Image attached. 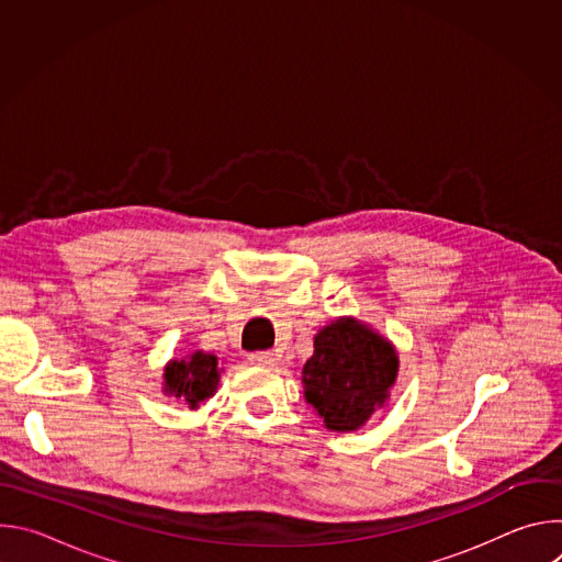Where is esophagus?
<instances>
[{"mask_svg": "<svg viewBox=\"0 0 562 562\" xmlns=\"http://www.w3.org/2000/svg\"><path fill=\"white\" fill-rule=\"evenodd\" d=\"M249 360H251L254 364H262V367H273V364L278 362V358H276L273 351H256V353L249 356Z\"/></svg>", "mask_w": 562, "mask_h": 562, "instance_id": "esophagus-1", "label": "esophagus"}]
</instances>
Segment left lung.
Wrapping results in <instances>:
<instances>
[{
    "label": "left lung",
    "instance_id": "8db88e82",
    "mask_svg": "<svg viewBox=\"0 0 562 562\" xmlns=\"http://www.w3.org/2000/svg\"><path fill=\"white\" fill-rule=\"evenodd\" d=\"M395 378L393 345L356 317L319 329L302 369L306 403L331 431L360 429L384 407Z\"/></svg>",
    "mask_w": 562,
    "mask_h": 562
}]
</instances>
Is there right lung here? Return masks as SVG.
Here are the masks:
<instances>
[{
  "label": "right lung",
  "mask_w": 562,
  "mask_h": 562,
  "mask_svg": "<svg viewBox=\"0 0 562 562\" xmlns=\"http://www.w3.org/2000/svg\"><path fill=\"white\" fill-rule=\"evenodd\" d=\"M220 364L213 353L193 351L189 358L171 360L165 367V393L180 397L189 409H198L220 382Z\"/></svg>",
  "instance_id": "obj_1"
}]
</instances>
